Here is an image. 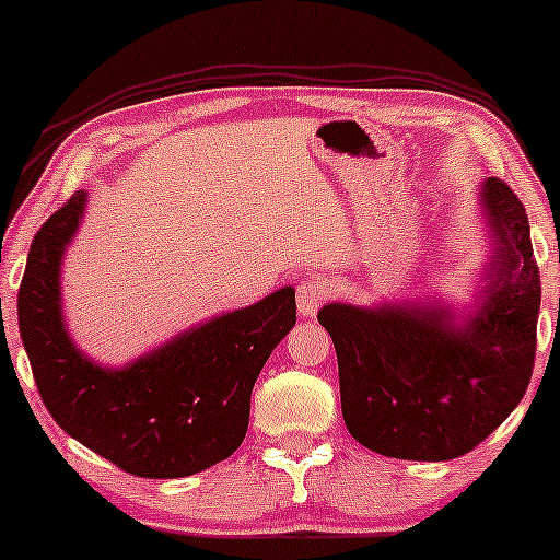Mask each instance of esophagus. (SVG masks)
<instances>
[{
    "mask_svg": "<svg viewBox=\"0 0 560 560\" xmlns=\"http://www.w3.org/2000/svg\"><path fill=\"white\" fill-rule=\"evenodd\" d=\"M329 298V289L320 279H302L298 287V311L302 318H313L318 313V307L324 305V300Z\"/></svg>",
    "mask_w": 560,
    "mask_h": 560,
    "instance_id": "1",
    "label": "esophagus"
}]
</instances>
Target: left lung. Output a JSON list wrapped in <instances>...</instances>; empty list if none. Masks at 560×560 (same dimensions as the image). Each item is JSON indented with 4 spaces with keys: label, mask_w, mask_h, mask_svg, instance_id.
Here are the masks:
<instances>
[{
    "label": "left lung",
    "mask_w": 560,
    "mask_h": 560,
    "mask_svg": "<svg viewBox=\"0 0 560 560\" xmlns=\"http://www.w3.org/2000/svg\"><path fill=\"white\" fill-rule=\"evenodd\" d=\"M479 205L494 255L466 316L453 307L329 302L350 434L387 458L453 460L485 442L522 402L537 350L539 268L522 199L485 178Z\"/></svg>",
    "instance_id": "obj_1"
}]
</instances>
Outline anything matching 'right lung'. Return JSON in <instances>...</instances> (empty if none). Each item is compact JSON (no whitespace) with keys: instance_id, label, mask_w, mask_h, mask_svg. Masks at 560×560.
I'll use <instances>...</instances> for the list:
<instances>
[{"instance_id":"1","label":"right lung","mask_w":560,"mask_h":560,"mask_svg":"<svg viewBox=\"0 0 560 560\" xmlns=\"http://www.w3.org/2000/svg\"><path fill=\"white\" fill-rule=\"evenodd\" d=\"M86 191L49 215L31 242L18 326L38 395L60 429L124 471L178 479L226 460L249 423V395L298 320L294 289L191 326L124 369L89 361L62 318L60 266Z\"/></svg>"}]
</instances>
